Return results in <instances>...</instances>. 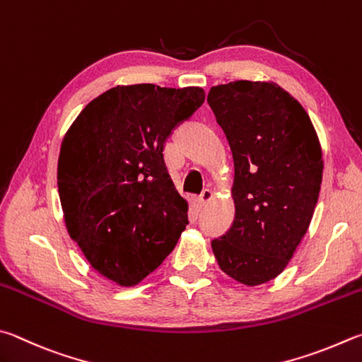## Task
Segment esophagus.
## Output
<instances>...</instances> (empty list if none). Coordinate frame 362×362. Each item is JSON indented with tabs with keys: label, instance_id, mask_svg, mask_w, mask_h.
I'll use <instances>...</instances> for the list:
<instances>
[{
	"label": "esophagus",
	"instance_id": "esophagus-1",
	"mask_svg": "<svg viewBox=\"0 0 362 362\" xmlns=\"http://www.w3.org/2000/svg\"><path fill=\"white\" fill-rule=\"evenodd\" d=\"M212 198H214V192H212V189L206 188V189H204V192L199 194V206H204V204H207Z\"/></svg>",
	"mask_w": 362,
	"mask_h": 362
}]
</instances>
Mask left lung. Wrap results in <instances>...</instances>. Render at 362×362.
I'll list each match as a JSON object with an SVG mask.
<instances>
[{"label": "left lung", "instance_id": "left-lung-1", "mask_svg": "<svg viewBox=\"0 0 362 362\" xmlns=\"http://www.w3.org/2000/svg\"><path fill=\"white\" fill-rule=\"evenodd\" d=\"M234 160V221L212 240L220 269L256 286L284 272L318 202L323 158L310 117L274 82L235 81L207 95Z\"/></svg>", "mask_w": 362, "mask_h": 362}]
</instances>
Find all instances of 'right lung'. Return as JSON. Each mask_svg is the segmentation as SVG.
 Returning <instances> with one entry per match:
<instances>
[{
    "mask_svg": "<svg viewBox=\"0 0 362 362\" xmlns=\"http://www.w3.org/2000/svg\"><path fill=\"white\" fill-rule=\"evenodd\" d=\"M204 98L199 87L118 85L88 103L64 136L58 193L68 233L118 285L153 272L188 225L163 152Z\"/></svg>",
    "mask_w": 362,
    "mask_h": 362,
    "instance_id": "obj_1",
    "label": "right lung"
}]
</instances>
